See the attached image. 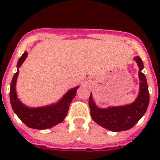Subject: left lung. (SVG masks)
Instances as JSON below:
<instances>
[{"label":"left lung","mask_w":160,"mask_h":160,"mask_svg":"<svg viewBox=\"0 0 160 160\" xmlns=\"http://www.w3.org/2000/svg\"><path fill=\"white\" fill-rule=\"evenodd\" d=\"M134 59L139 66L138 77L140 80L139 94L134 102L123 107L99 109L94 104L91 94L89 98L91 118L98 125L110 131H122L132 128L145 114L148 107L149 91L146 78L142 72L143 63L138 56Z\"/></svg>","instance_id":"8db88e82"}]
</instances>
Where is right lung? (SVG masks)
<instances>
[{
    "label": "right lung",
    "mask_w": 160,
    "mask_h": 160,
    "mask_svg": "<svg viewBox=\"0 0 160 160\" xmlns=\"http://www.w3.org/2000/svg\"><path fill=\"white\" fill-rule=\"evenodd\" d=\"M28 53L25 52L18 60L17 66L20 67L27 57ZM19 70L15 73L10 85V102L14 112L22 122L32 129L43 130L48 129L56 124L62 122L67 114L70 102L75 97L77 89L78 87L69 90L60 101L52 106L38 107V108H29L23 105L17 97L16 86Z\"/></svg>",
    "instance_id": "right-lung-1"
}]
</instances>
